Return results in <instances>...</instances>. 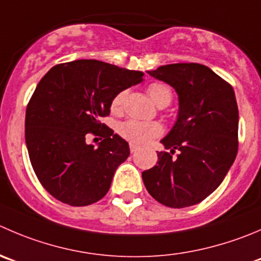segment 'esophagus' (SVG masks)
Wrapping results in <instances>:
<instances>
[{"label": "esophagus", "instance_id": "34e87169", "mask_svg": "<svg viewBox=\"0 0 261 261\" xmlns=\"http://www.w3.org/2000/svg\"><path fill=\"white\" fill-rule=\"evenodd\" d=\"M138 150H139V146L136 145V144L130 143V151H131V153H136Z\"/></svg>", "mask_w": 261, "mask_h": 261}]
</instances>
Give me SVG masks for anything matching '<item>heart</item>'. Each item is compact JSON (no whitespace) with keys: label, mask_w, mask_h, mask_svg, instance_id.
<instances>
[{"label":"heart","mask_w":261,"mask_h":261,"mask_svg":"<svg viewBox=\"0 0 261 261\" xmlns=\"http://www.w3.org/2000/svg\"><path fill=\"white\" fill-rule=\"evenodd\" d=\"M148 93L151 99L154 100L156 106L167 105L168 106L172 100V92L168 87L159 83H154L148 87ZM126 92H120L113 97L111 102V110L113 112H118L122 107L123 99H125ZM163 131L162 126L156 122H145V121L138 120H128L125 122L120 123L118 126V134L126 140L131 141L134 144H148L149 141L153 140L154 138L159 136Z\"/></svg>","instance_id":"obj_1"}]
</instances>
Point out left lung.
Wrapping results in <instances>:
<instances>
[{
    "mask_svg": "<svg viewBox=\"0 0 261 261\" xmlns=\"http://www.w3.org/2000/svg\"><path fill=\"white\" fill-rule=\"evenodd\" d=\"M148 74L176 90L178 115L161 140L171 153H158L156 166L143 172L144 185L169 208L195 205L222 184L236 159L239 108L233 88L200 63H171Z\"/></svg>",
    "mask_w": 261,
    "mask_h": 261,
    "instance_id": "8db88e82",
    "label": "left lung"
}]
</instances>
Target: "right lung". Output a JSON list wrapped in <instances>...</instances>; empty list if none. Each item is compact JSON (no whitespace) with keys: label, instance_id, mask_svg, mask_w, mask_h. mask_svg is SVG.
Returning <instances> with one entry per match:
<instances>
[{"label":"right lung","instance_id":"obj_1","mask_svg":"<svg viewBox=\"0 0 261 261\" xmlns=\"http://www.w3.org/2000/svg\"><path fill=\"white\" fill-rule=\"evenodd\" d=\"M141 71L97 60L53 66L35 88L25 115V143L38 179L53 198L85 206L108 192L130 155L127 141L100 122L117 93L143 82ZM89 133L103 136L95 147Z\"/></svg>","mask_w":261,"mask_h":261}]
</instances>
